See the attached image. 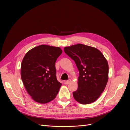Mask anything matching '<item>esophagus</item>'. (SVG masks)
I'll list each match as a JSON object with an SVG mask.
<instances>
[{"instance_id": "obj_1", "label": "esophagus", "mask_w": 130, "mask_h": 130, "mask_svg": "<svg viewBox=\"0 0 130 130\" xmlns=\"http://www.w3.org/2000/svg\"><path fill=\"white\" fill-rule=\"evenodd\" d=\"M71 82V79H69V80H66V81H65V84H69L70 82Z\"/></svg>"}]
</instances>
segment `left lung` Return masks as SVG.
I'll return each mask as SVG.
<instances>
[{
	"mask_svg": "<svg viewBox=\"0 0 130 130\" xmlns=\"http://www.w3.org/2000/svg\"><path fill=\"white\" fill-rule=\"evenodd\" d=\"M79 71L78 88L73 93L78 103L88 104L96 101L108 79V65L103 54L96 48L82 44L64 47Z\"/></svg>",
	"mask_w": 130,
	"mask_h": 130,
	"instance_id": "1",
	"label": "left lung"
}]
</instances>
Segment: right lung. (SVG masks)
Segmentation results:
<instances>
[{
  "label": "right lung",
  "instance_id": "right-lung-1",
  "mask_svg": "<svg viewBox=\"0 0 130 130\" xmlns=\"http://www.w3.org/2000/svg\"><path fill=\"white\" fill-rule=\"evenodd\" d=\"M62 53L59 47L41 45L27 52L21 64V78L32 99L40 104L53 100L61 84L57 80L55 62Z\"/></svg>",
  "mask_w": 130,
  "mask_h": 130
}]
</instances>
